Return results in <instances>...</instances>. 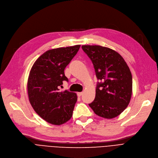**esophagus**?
Here are the masks:
<instances>
[{
	"label": "esophagus",
	"mask_w": 158,
	"mask_h": 158,
	"mask_svg": "<svg viewBox=\"0 0 158 158\" xmlns=\"http://www.w3.org/2000/svg\"><path fill=\"white\" fill-rule=\"evenodd\" d=\"M77 96H78L79 97H80V96H81L83 95V92H77Z\"/></svg>",
	"instance_id": "34e87169"
}]
</instances>
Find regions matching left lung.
I'll list each match as a JSON object with an SVG mask.
<instances>
[{"label":"left lung","mask_w":158,"mask_h":158,"mask_svg":"<svg viewBox=\"0 0 158 158\" xmlns=\"http://www.w3.org/2000/svg\"><path fill=\"white\" fill-rule=\"evenodd\" d=\"M94 66L98 82L94 100L89 106L98 116L113 118L127 107L132 93V75L124 58L100 45H83Z\"/></svg>","instance_id":"8db88e82"}]
</instances>
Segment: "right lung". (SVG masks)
Segmentation results:
<instances>
[{
	"label": "right lung",
	"instance_id": "obj_1",
	"mask_svg": "<svg viewBox=\"0 0 158 158\" xmlns=\"http://www.w3.org/2000/svg\"><path fill=\"white\" fill-rule=\"evenodd\" d=\"M80 45L46 51L33 64L28 76L29 101L36 113L54 125L66 123L72 118L77 100L75 92H60L63 81L68 82L64 69L77 54Z\"/></svg>",
	"mask_w": 158,
	"mask_h": 158
}]
</instances>
